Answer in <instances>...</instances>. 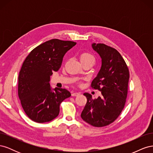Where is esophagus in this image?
Wrapping results in <instances>:
<instances>
[{"instance_id": "1", "label": "esophagus", "mask_w": 153, "mask_h": 153, "mask_svg": "<svg viewBox=\"0 0 153 153\" xmlns=\"http://www.w3.org/2000/svg\"><path fill=\"white\" fill-rule=\"evenodd\" d=\"M80 94V92H73L71 93V95H72V96H77Z\"/></svg>"}]
</instances>
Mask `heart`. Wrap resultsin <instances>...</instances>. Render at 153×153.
Masks as SVG:
<instances>
[{
  "label": "heart",
  "instance_id": "heart-1",
  "mask_svg": "<svg viewBox=\"0 0 153 153\" xmlns=\"http://www.w3.org/2000/svg\"><path fill=\"white\" fill-rule=\"evenodd\" d=\"M80 61L86 62V61H94V57L93 55L89 52H83L80 55Z\"/></svg>",
  "mask_w": 153,
  "mask_h": 153
}]
</instances>
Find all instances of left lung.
Segmentation results:
<instances>
[{"label":"left lung","mask_w":153,"mask_h":153,"mask_svg":"<svg viewBox=\"0 0 153 153\" xmlns=\"http://www.w3.org/2000/svg\"><path fill=\"white\" fill-rule=\"evenodd\" d=\"M92 47L100 55L102 64L91 86L101 91V96L93 100L90 94H84L87 100L81 117L92 126L103 127L115 121L124 107L129 72L116 49L103 43H93Z\"/></svg>","instance_id":"left-lung-1"}]
</instances>
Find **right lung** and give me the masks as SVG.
Masks as SVG:
<instances>
[{
  "mask_svg": "<svg viewBox=\"0 0 153 153\" xmlns=\"http://www.w3.org/2000/svg\"><path fill=\"white\" fill-rule=\"evenodd\" d=\"M76 43L53 39L32 50L23 62L18 93L24 112L32 121L43 123L57 117L60 105L71 96L66 89H51L50 77L61 68L64 55Z\"/></svg>",
  "mask_w": 153,
  "mask_h": 153,
  "instance_id": "right-lung-1",
  "label": "right lung"
}]
</instances>
